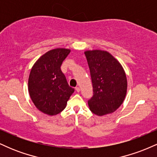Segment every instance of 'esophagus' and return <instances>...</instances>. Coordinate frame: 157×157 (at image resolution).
Listing matches in <instances>:
<instances>
[{"mask_svg":"<svg viewBox=\"0 0 157 157\" xmlns=\"http://www.w3.org/2000/svg\"><path fill=\"white\" fill-rule=\"evenodd\" d=\"M75 90H76V91H77V92H80V87H78V86H77V87L75 88Z\"/></svg>","mask_w":157,"mask_h":157,"instance_id":"1","label":"esophagus"}]
</instances>
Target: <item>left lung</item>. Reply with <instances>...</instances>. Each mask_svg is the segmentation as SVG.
Returning <instances> with one entry per match:
<instances>
[{
  "label": "left lung",
  "mask_w": 157,
  "mask_h": 157,
  "mask_svg": "<svg viewBox=\"0 0 157 157\" xmlns=\"http://www.w3.org/2000/svg\"><path fill=\"white\" fill-rule=\"evenodd\" d=\"M93 86L89 109L97 116L113 113L122 105L127 93V78L120 63L109 52L88 50L84 52Z\"/></svg>",
  "instance_id": "left-lung-1"
}]
</instances>
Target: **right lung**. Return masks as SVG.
I'll use <instances>...</instances> for the list:
<instances>
[{
  "label": "right lung",
  "instance_id": "obj_1",
  "mask_svg": "<svg viewBox=\"0 0 157 157\" xmlns=\"http://www.w3.org/2000/svg\"><path fill=\"white\" fill-rule=\"evenodd\" d=\"M70 52L63 48L50 50L36 61L30 71L29 93L34 105L45 114L55 116L60 113L75 91L60 69Z\"/></svg>",
  "mask_w": 157,
  "mask_h": 157
}]
</instances>
